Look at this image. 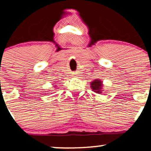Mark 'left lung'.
I'll return each instance as SVG.
<instances>
[{
	"label": "left lung",
	"mask_w": 151,
	"mask_h": 151,
	"mask_svg": "<svg viewBox=\"0 0 151 151\" xmlns=\"http://www.w3.org/2000/svg\"><path fill=\"white\" fill-rule=\"evenodd\" d=\"M90 87L91 90L94 91L95 93H101V91L103 90V81L100 79H94L93 81H91L90 84Z\"/></svg>",
	"instance_id": "1"
}]
</instances>
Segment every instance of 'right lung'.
I'll return each instance as SVG.
<instances>
[{"mask_svg": "<svg viewBox=\"0 0 151 151\" xmlns=\"http://www.w3.org/2000/svg\"><path fill=\"white\" fill-rule=\"evenodd\" d=\"M53 85H54V87H56V85H55V84H53Z\"/></svg>", "mask_w": 151, "mask_h": 151, "instance_id": "obj_1", "label": "right lung"}]
</instances>
